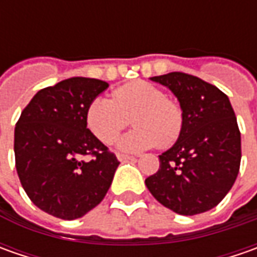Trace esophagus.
Here are the masks:
<instances>
[{
  "mask_svg": "<svg viewBox=\"0 0 257 257\" xmlns=\"http://www.w3.org/2000/svg\"><path fill=\"white\" fill-rule=\"evenodd\" d=\"M117 159L120 162H127V160H133V156H127V154H117Z\"/></svg>",
  "mask_w": 257,
  "mask_h": 257,
  "instance_id": "34e87169",
  "label": "esophagus"
}]
</instances>
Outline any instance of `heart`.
I'll list each match as a JSON object with an SVG mask.
<instances>
[{"mask_svg": "<svg viewBox=\"0 0 257 257\" xmlns=\"http://www.w3.org/2000/svg\"><path fill=\"white\" fill-rule=\"evenodd\" d=\"M132 115L136 128L117 142L124 152H142L157 144L169 147L183 132L180 104L166 98L163 90L147 81H132L115 88L113 100L95 97L87 107L85 123L98 140L108 144L127 127Z\"/></svg>", "mask_w": 257, "mask_h": 257, "instance_id": "b5f03b06", "label": "heart"}]
</instances>
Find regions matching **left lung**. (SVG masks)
I'll return each instance as SVG.
<instances>
[{"mask_svg":"<svg viewBox=\"0 0 257 257\" xmlns=\"http://www.w3.org/2000/svg\"><path fill=\"white\" fill-rule=\"evenodd\" d=\"M150 80L176 95L184 125L177 142L159 156L160 169L146 179V186L157 202L174 213L207 212L232 189L240 167V132L229 97L184 73Z\"/></svg>","mask_w":257,"mask_h":257,"instance_id":"left-lung-1","label":"left lung"}]
</instances>
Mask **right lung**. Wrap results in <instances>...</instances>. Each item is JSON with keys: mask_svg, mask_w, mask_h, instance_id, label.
Returning <instances> with one entry per match:
<instances>
[{"mask_svg": "<svg viewBox=\"0 0 257 257\" xmlns=\"http://www.w3.org/2000/svg\"><path fill=\"white\" fill-rule=\"evenodd\" d=\"M107 87L97 78L63 80L35 94L15 125L20 182L37 207L58 219L74 220L100 204L120 164L85 123L88 104Z\"/></svg>", "mask_w": 257, "mask_h": 257, "instance_id": "1", "label": "right lung"}]
</instances>
